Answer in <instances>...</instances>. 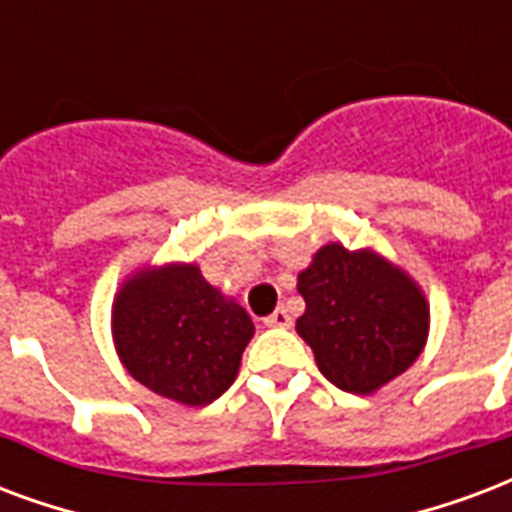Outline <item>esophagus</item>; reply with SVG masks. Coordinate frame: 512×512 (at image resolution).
Returning <instances> with one entry per match:
<instances>
[{
	"mask_svg": "<svg viewBox=\"0 0 512 512\" xmlns=\"http://www.w3.org/2000/svg\"><path fill=\"white\" fill-rule=\"evenodd\" d=\"M264 324H267V326H280V329H286V326H291V315H288L286 307H278L275 313L264 318Z\"/></svg>",
	"mask_w": 512,
	"mask_h": 512,
	"instance_id": "obj_1",
	"label": "esophagus"
}]
</instances>
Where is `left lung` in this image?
Segmentation results:
<instances>
[{"instance_id": "obj_1", "label": "left lung", "mask_w": 512, "mask_h": 512, "mask_svg": "<svg viewBox=\"0 0 512 512\" xmlns=\"http://www.w3.org/2000/svg\"><path fill=\"white\" fill-rule=\"evenodd\" d=\"M305 313L297 332L329 383L372 394L421 356L429 302L416 280L380 253L329 242L297 278Z\"/></svg>"}]
</instances>
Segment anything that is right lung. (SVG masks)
Here are the masks:
<instances>
[{"label":"right lung","instance_id":"obj_1","mask_svg":"<svg viewBox=\"0 0 512 512\" xmlns=\"http://www.w3.org/2000/svg\"><path fill=\"white\" fill-rule=\"evenodd\" d=\"M253 321L210 286L197 264L142 267L113 302L121 364L153 394L188 407L210 405L232 386Z\"/></svg>","mask_w":512,"mask_h":512}]
</instances>
